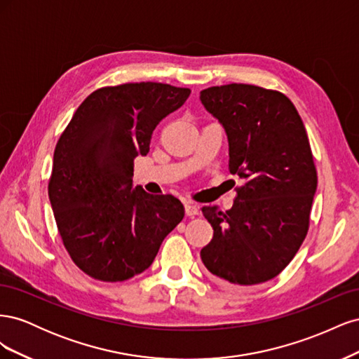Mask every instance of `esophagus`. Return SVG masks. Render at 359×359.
<instances>
[{
  "label": "esophagus",
  "instance_id": "esophagus-1",
  "mask_svg": "<svg viewBox=\"0 0 359 359\" xmlns=\"http://www.w3.org/2000/svg\"><path fill=\"white\" fill-rule=\"evenodd\" d=\"M184 210H186V215L187 217H194V215H198V212H199V208L194 203H191V202H187L186 205H184Z\"/></svg>",
  "mask_w": 359,
  "mask_h": 359
}]
</instances>
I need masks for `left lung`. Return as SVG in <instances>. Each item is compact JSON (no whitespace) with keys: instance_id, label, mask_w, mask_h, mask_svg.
<instances>
[{"instance_id":"8db88e82","label":"left lung","mask_w":359,"mask_h":359,"mask_svg":"<svg viewBox=\"0 0 359 359\" xmlns=\"http://www.w3.org/2000/svg\"><path fill=\"white\" fill-rule=\"evenodd\" d=\"M201 102L226 130L229 172L244 180L229 211L202 208L214 235L201 259L223 283H265L289 265L309 232L318 173L306 127L283 93L262 86H211Z\"/></svg>"}]
</instances>
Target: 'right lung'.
<instances>
[{"instance_id":"add662e5","label":"right lung","mask_w":359,"mask_h":359,"mask_svg":"<svg viewBox=\"0 0 359 359\" xmlns=\"http://www.w3.org/2000/svg\"><path fill=\"white\" fill-rule=\"evenodd\" d=\"M190 93L160 82L103 86L61 133L48 191L61 241L86 276L115 283L144 273L182 220L177 198L133 189L132 177L157 124Z\"/></svg>"}]
</instances>
